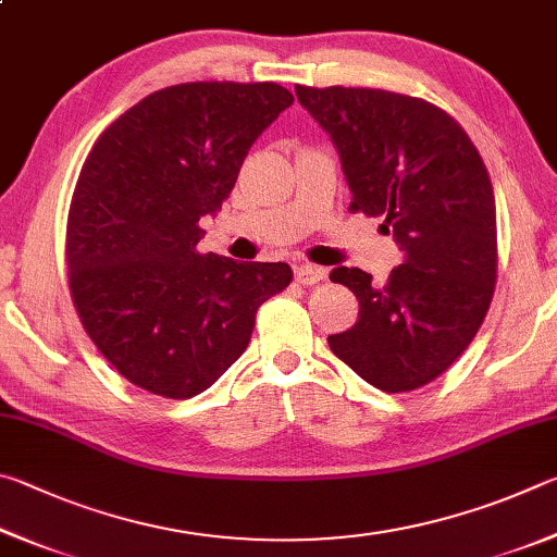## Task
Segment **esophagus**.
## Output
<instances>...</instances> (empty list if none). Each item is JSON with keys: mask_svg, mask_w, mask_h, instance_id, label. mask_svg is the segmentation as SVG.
<instances>
[{"mask_svg": "<svg viewBox=\"0 0 557 557\" xmlns=\"http://www.w3.org/2000/svg\"><path fill=\"white\" fill-rule=\"evenodd\" d=\"M296 273V281L304 286H313L320 284V281L325 278V269L323 267H315V263H298L294 269Z\"/></svg>", "mask_w": 557, "mask_h": 557, "instance_id": "esophagus-1", "label": "esophagus"}]
</instances>
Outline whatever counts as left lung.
<instances>
[{
	"label": "left lung",
	"mask_w": 557,
	"mask_h": 557,
	"mask_svg": "<svg viewBox=\"0 0 557 557\" xmlns=\"http://www.w3.org/2000/svg\"><path fill=\"white\" fill-rule=\"evenodd\" d=\"M330 134L355 212L382 218L404 263L384 286L362 269L330 281L359 300V320L327 345L386 394L421 388L460 357L496 284V205L490 173L450 114L372 87H296Z\"/></svg>",
	"instance_id": "obj_1"
}]
</instances>
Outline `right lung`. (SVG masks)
<instances>
[{"mask_svg": "<svg viewBox=\"0 0 557 557\" xmlns=\"http://www.w3.org/2000/svg\"><path fill=\"white\" fill-rule=\"evenodd\" d=\"M294 104L276 83L163 87L87 153L67 212V284L85 333L134 386L165 398L210 388L247 349L288 263L200 253V218L230 198L244 156Z\"/></svg>", "mask_w": 557, "mask_h": 557, "instance_id": "1", "label": "right lung"}]
</instances>
